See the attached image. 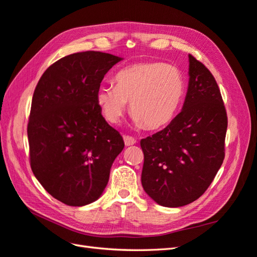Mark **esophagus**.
Instances as JSON below:
<instances>
[{"label":"esophagus","instance_id":"34e87169","mask_svg":"<svg viewBox=\"0 0 257 257\" xmlns=\"http://www.w3.org/2000/svg\"><path fill=\"white\" fill-rule=\"evenodd\" d=\"M123 139H124V144H125L126 147L133 146V145L136 144V139L133 138V137H131V136H124Z\"/></svg>","mask_w":257,"mask_h":257}]
</instances>
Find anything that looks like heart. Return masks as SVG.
<instances>
[{
    "label": "heart",
    "mask_w": 257,
    "mask_h": 257,
    "mask_svg": "<svg viewBox=\"0 0 257 257\" xmlns=\"http://www.w3.org/2000/svg\"><path fill=\"white\" fill-rule=\"evenodd\" d=\"M114 79L116 85H103L96 93L97 105L111 124L119 123L131 102L136 127L159 130L173 121L185 94L182 73L161 62L126 66Z\"/></svg>",
    "instance_id": "heart-1"
}]
</instances>
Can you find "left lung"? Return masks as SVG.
Instances as JSON below:
<instances>
[{"mask_svg":"<svg viewBox=\"0 0 257 257\" xmlns=\"http://www.w3.org/2000/svg\"><path fill=\"white\" fill-rule=\"evenodd\" d=\"M189 85L181 112L141 141L142 184L155 203L182 207L199 198L224 160L227 115L209 69L189 54Z\"/></svg>","mask_w":257,"mask_h":257,"instance_id":"left-lung-1","label":"left lung"}]
</instances>
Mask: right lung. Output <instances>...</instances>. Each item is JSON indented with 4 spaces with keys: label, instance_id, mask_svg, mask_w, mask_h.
Masks as SVG:
<instances>
[{
    "label": "right lung",
    "instance_id": "obj_1",
    "mask_svg": "<svg viewBox=\"0 0 257 257\" xmlns=\"http://www.w3.org/2000/svg\"><path fill=\"white\" fill-rule=\"evenodd\" d=\"M121 60L99 51L69 54L46 69L35 88L28 124L31 168L65 205L98 199L124 148L96 102L104 76Z\"/></svg>",
    "mask_w": 257,
    "mask_h": 257
}]
</instances>
